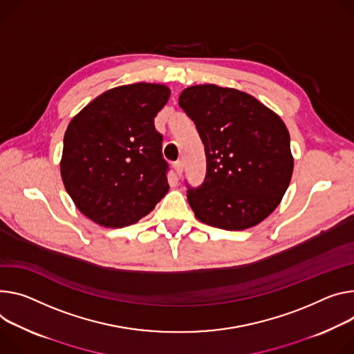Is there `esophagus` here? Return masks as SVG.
<instances>
[{
  "label": "esophagus",
  "instance_id": "esophagus-1",
  "mask_svg": "<svg viewBox=\"0 0 354 354\" xmlns=\"http://www.w3.org/2000/svg\"><path fill=\"white\" fill-rule=\"evenodd\" d=\"M174 169H175L178 176L182 175V171H183V162H182V160H176V162H174Z\"/></svg>",
  "mask_w": 354,
  "mask_h": 354
}]
</instances>
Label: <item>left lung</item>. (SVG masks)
<instances>
[{
	"label": "left lung",
	"instance_id": "obj_1",
	"mask_svg": "<svg viewBox=\"0 0 354 354\" xmlns=\"http://www.w3.org/2000/svg\"><path fill=\"white\" fill-rule=\"evenodd\" d=\"M179 106L205 145L203 183L186 185L196 217L232 232L263 221L279 205L294 171L283 121L252 95L216 84L185 88Z\"/></svg>",
	"mask_w": 354,
	"mask_h": 354
}]
</instances>
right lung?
<instances>
[{
	"instance_id": "1",
	"label": "right lung",
	"mask_w": 354,
	"mask_h": 354,
	"mask_svg": "<svg viewBox=\"0 0 354 354\" xmlns=\"http://www.w3.org/2000/svg\"><path fill=\"white\" fill-rule=\"evenodd\" d=\"M169 94L164 84L120 86L71 121L62 179L77 209L100 226H130L168 194L169 165L153 118Z\"/></svg>"
}]
</instances>
